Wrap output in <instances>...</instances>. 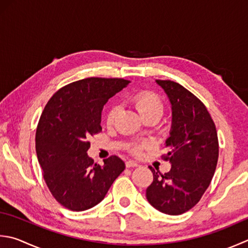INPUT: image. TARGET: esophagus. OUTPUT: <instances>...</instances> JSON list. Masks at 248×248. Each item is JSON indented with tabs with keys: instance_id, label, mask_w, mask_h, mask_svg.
<instances>
[{
	"instance_id": "esophagus-1",
	"label": "esophagus",
	"mask_w": 248,
	"mask_h": 248,
	"mask_svg": "<svg viewBox=\"0 0 248 248\" xmlns=\"http://www.w3.org/2000/svg\"><path fill=\"white\" fill-rule=\"evenodd\" d=\"M125 167L127 168H134V167H139V163L133 161V160H129V161L125 162Z\"/></svg>"
}]
</instances>
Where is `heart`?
I'll return each mask as SVG.
<instances>
[{"mask_svg":"<svg viewBox=\"0 0 248 248\" xmlns=\"http://www.w3.org/2000/svg\"><path fill=\"white\" fill-rule=\"evenodd\" d=\"M132 102L135 108L139 110V113L143 117H147L150 115H162L163 111V102L158 94L152 91H140L139 93L132 96ZM119 113L118 106H111L108 115H106V123L108 124H113L115 123L117 115ZM146 144H137L132 147V152L134 154H140Z\"/></svg>","mask_w":248,"mask_h":248,"instance_id":"heart-1","label":"heart"}]
</instances>
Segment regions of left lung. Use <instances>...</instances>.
<instances>
[{"instance_id": "1", "label": "left lung", "mask_w": 248, "mask_h": 248, "mask_svg": "<svg viewBox=\"0 0 248 248\" xmlns=\"http://www.w3.org/2000/svg\"><path fill=\"white\" fill-rule=\"evenodd\" d=\"M172 105V125L166 140L171 163L168 173L152 170L146 189L148 202L159 212L181 215L200 201L210 186L218 160V138L205 105L190 91L172 80H156Z\"/></svg>"}]
</instances>
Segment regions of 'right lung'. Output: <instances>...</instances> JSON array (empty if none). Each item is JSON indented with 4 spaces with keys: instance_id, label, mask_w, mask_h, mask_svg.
I'll return each mask as SVG.
<instances>
[{
    "instance_id": "obj_1",
    "label": "right lung",
    "mask_w": 248,
    "mask_h": 248,
    "mask_svg": "<svg viewBox=\"0 0 248 248\" xmlns=\"http://www.w3.org/2000/svg\"><path fill=\"white\" fill-rule=\"evenodd\" d=\"M129 82L99 77L72 82L58 90L43 110L35 135L37 159L51 195L71 211L100 203L125 168L117 156L101 167L87 150L88 139L102 130L103 106Z\"/></svg>"
}]
</instances>
